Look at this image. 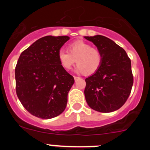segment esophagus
I'll list each match as a JSON object with an SVG mask.
<instances>
[{
  "instance_id": "1",
  "label": "esophagus",
  "mask_w": 150,
  "mask_h": 150,
  "mask_svg": "<svg viewBox=\"0 0 150 150\" xmlns=\"http://www.w3.org/2000/svg\"><path fill=\"white\" fill-rule=\"evenodd\" d=\"M74 80L75 81H76V80H78L79 79H80V77H79V76H74Z\"/></svg>"
}]
</instances>
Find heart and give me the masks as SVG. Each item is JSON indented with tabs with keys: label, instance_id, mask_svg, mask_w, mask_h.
<instances>
[{
	"label": "heart",
	"instance_id": "heart-1",
	"mask_svg": "<svg viewBox=\"0 0 150 150\" xmlns=\"http://www.w3.org/2000/svg\"><path fill=\"white\" fill-rule=\"evenodd\" d=\"M69 51L61 49L58 52V59L64 70H70L76 62L75 71L87 75L95 74L100 68L102 55L100 52L92 48L89 44L79 40L69 46Z\"/></svg>",
	"mask_w": 150,
	"mask_h": 150
}]
</instances>
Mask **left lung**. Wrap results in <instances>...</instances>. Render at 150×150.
<instances>
[{"instance_id":"8db88e82","label":"left lung","mask_w":150,"mask_h":150,"mask_svg":"<svg viewBox=\"0 0 150 150\" xmlns=\"http://www.w3.org/2000/svg\"><path fill=\"white\" fill-rule=\"evenodd\" d=\"M102 55L98 71L85 79V98L91 109L100 112L117 110L125 103L133 86L132 64L126 52L102 35L84 37Z\"/></svg>"}]
</instances>
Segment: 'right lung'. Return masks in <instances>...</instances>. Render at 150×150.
Listing matches in <instances>:
<instances>
[{"instance_id": "add662e5", "label": "right lung", "mask_w": 150, "mask_h": 150, "mask_svg": "<svg viewBox=\"0 0 150 150\" xmlns=\"http://www.w3.org/2000/svg\"><path fill=\"white\" fill-rule=\"evenodd\" d=\"M69 39L67 36H46L18 58L15 70L16 94L33 116L48 120L65 110L74 79L62 67L58 52Z\"/></svg>"}]
</instances>
